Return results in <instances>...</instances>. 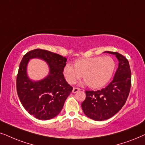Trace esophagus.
Returning a JSON list of instances; mask_svg holds the SVG:
<instances>
[{
  "label": "esophagus",
  "mask_w": 145,
  "mask_h": 145,
  "mask_svg": "<svg viewBox=\"0 0 145 145\" xmlns=\"http://www.w3.org/2000/svg\"><path fill=\"white\" fill-rule=\"evenodd\" d=\"M80 90H81L80 89H79V88H74V89H73L72 92H73V93H77L78 91H80Z\"/></svg>",
  "instance_id": "34e87169"
}]
</instances>
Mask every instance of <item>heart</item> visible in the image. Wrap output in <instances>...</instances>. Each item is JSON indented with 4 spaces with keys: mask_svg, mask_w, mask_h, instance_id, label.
Returning <instances> with one entry per match:
<instances>
[{
    "mask_svg": "<svg viewBox=\"0 0 145 145\" xmlns=\"http://www.w3.org/2000/svg\"><path fill=\"white\" fill-rule=\"evenodd\" d=\"M115 69V62L109 56H96L80 59L76 61L74 67L66 63L63 74L69 84H74L82 78L84 84L91 88H101L109 82Z\"/></svg>",
    "mask_w": 145,
    "mask_h": 145,
    "instance_id": "1",
    "label": "heart"
}]
</instances>
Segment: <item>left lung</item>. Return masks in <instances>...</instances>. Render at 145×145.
Returning <instances> with one entry per match:
<instances>
[{"label":"left lung","mask_w":145,"mask_h":145,"mask_svg":"<svg viewBox=\"0 0 145 145\" xmlns=\"http://www.w3.org/2000/svg\"><path fill=\"white\" fill-rule=\"evenodd\" d=\"M104 52L115 55L119 65L113 81L105 88L86 91V98L82 107L84 114L94 121H104L114 116L125 105L131 85L130 66L125 57L115 52Z\"/></svg>","instance_id":"8db88e82"}]
</instances>
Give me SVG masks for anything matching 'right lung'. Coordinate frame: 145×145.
Segmentation results:
<instances>
[{"label":"right lung","mask_w":145,"mask_h":145,"mask_svg":"<svg viewBox=\"0 0 145 145\" xmlns=\"http://www.w3.org/2000/svg\"><path fill=\"white\" fill-rule=\"evenodd\" d=\"M38 58L47 63L49 73L40 80H31L27 73L30 59ZM67 59L45 50L35 49L22 57L16 79V89L24 109L40 120H49L60 113L72 91L63 74Z\"/></svg>","instance_id":"add662e5"}]
</instances>
